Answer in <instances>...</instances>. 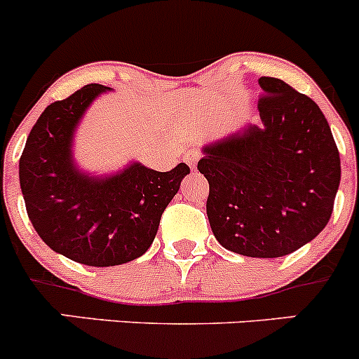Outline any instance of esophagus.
Returning a JSON list of instances; mask_svg holds the SVG:
<instances>
[{"label": "esophagus", "instance_id": "1", "mask_svg": "<svg viewBox=\"0 0 359 359\" xmlns=\"http://www.w3.org/2000/svg\"><path fill=\"white\" fill-rule=\"evenodd\" d=\"M200 156H201V153L198 149H189L186 154H184V158H186V163L191 166V168H196L198 159H200Z\"/></svg>", "mask_w": 359, "mask_h": 359}]
</instances>
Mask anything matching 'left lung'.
Segmentation results:
<instances>
[{
	"mask_svg": "<svg viewBox=\"0 0 359 359\" xmlns=\"http://www.w3.org/2000/svg\"><path fill=\"white\" fill-rule=\"evenodd\" d=\"M259 125L203 147L206 215L226 250L276 259L318 236L330 220L340 158L318 104L278 78L259 79Z\"/></svg>",
	"mask_w": 359,
	"mask_h": 359,
	"instance_id": "8db88e82",
	"label": "left lung"
}]
</instances>
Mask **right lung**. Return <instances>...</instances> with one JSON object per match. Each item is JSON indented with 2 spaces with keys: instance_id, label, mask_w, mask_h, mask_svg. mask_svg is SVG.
Returning <instances> with one entry per match:
<instances>
[{
  "instance_id": "right-lung-1",
  "label": "right lung",
  "mask_w": 359,
  "mask_h": 359,
  "mask_svg": "<svg viewBox=\"0 0 359 359\" xmlns=\"http://www.w3.org/2000/svg\"><path fill=\"white\" fill-rule=\"evenodd\" d=\"M92 85L50 104L32 126L19 161V179L32 227L53 252L93 267L144 255L163 212L189 173L186 163L156 172L140 163L111 175L79 170L72 139L90 104L107 92Z\"/></svg>"
}]
</instances>
